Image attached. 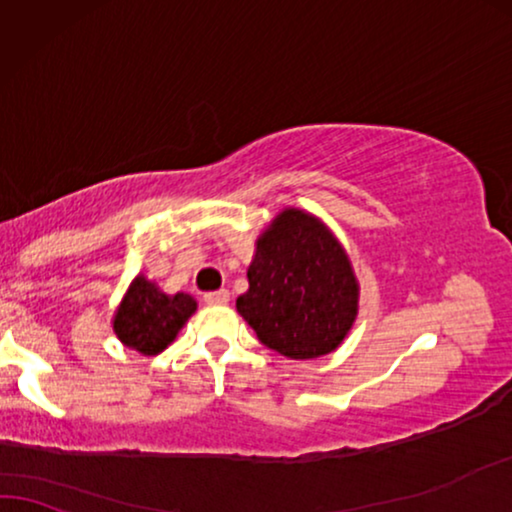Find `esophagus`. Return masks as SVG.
<instances>
[{
  "mask_svg": "<svg viewBox=\"0 0 512 512\" xmlns=\"http://www.w3.org/2000/svg\"><path fill=\"white\" fill-rule=\"evenodd\" d=\"M203 302H206V304H227L229 302V290L206 292V295H203Z\"/></svg>",
  "mask_w": 512,
  "mask_h": 512,
  "instance_id": "1",
  "label": "esophagus"
}]
</instances>
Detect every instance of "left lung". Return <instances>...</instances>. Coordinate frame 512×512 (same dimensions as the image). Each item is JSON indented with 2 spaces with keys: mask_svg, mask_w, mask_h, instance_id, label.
Here are the masks:
<instances>
[{
  "mask_svg": "<svg viewBox=\"0 0 512 512\" xmlns=\"http://www.w3.org/2000/svg\"><path fill=\"white\" fill-rule=\"evenodd\" d=\"M236 309L260 342L292 360L335 351L358 313L349 257L316 217L283 210L257 241Z\"/></svg>",
  "mask_w": 512,
  "mask_h": 512,
  "instance_id": "8db88e82",
  "label": "left lung"
}]
</instances>
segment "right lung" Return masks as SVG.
<instances>
[{
	"label": "right lung",
	"instance_id": "right-lung-1",
	"mask_svg": "<svg viewBox=\"0 0 512 512\" xmlns=\"http://www.w3.org/2000/svg\"><path fill=\"white\" fill-rule=\"evenodd\" d=\"M194 311L196 302L185 292L163 295L154 283L138 276L114 316V332L128 349L156 356L173 342Z\"/></svg>",
	"mask_w": 512,
	"mask_h": 512
}]
</instances>
